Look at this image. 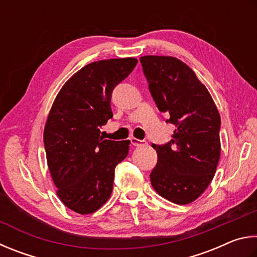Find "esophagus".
I'll return each mask as SVG.
<instances>
[{"label":"esophagus","mask_w":257,"mask_h":257,"mask_svg":"<svg viewBox=\"0 0 257 257\" xmlns=\"http://www.w3.org/2000/svg\"><path fill=\"white\" fill-rule=\"evenodd\" d=\"M130 140H131L132 146H134V147H145V146H147L146 140H139V139H137V138H131Z\"/></svg>","instance_id":"34e87169"}]
</instances>
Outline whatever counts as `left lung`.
<instances>
[{"mask_svg":"<svg viewBox=\"0 0 257 257\" xmlns=\"http://www.w3.org/2000/svg\"><path fill=\"white\" fill-rule=\"evenodd\" d=\"M140 62L157 107L176 127L168 143L152 145L158 161L151 184L173 203L188 204L206 190L217 169L219 111L205 85L181 60L147 55Z\"/></svg>","mask_w":257,"mask_h":257,"instance_id":"obj_1","label":"left lung"}]
</instances>
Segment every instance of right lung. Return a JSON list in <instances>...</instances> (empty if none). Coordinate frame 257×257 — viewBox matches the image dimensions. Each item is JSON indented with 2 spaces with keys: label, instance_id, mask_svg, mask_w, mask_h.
<instances>
[{
  "label": "right lung",
  "instance_id": "1",
  "mask_svg": "<svg viewBox=\"0 0 257 257\" xmlns=\"http://www.w3.org/2000/svg\"><path fill=\"white\" fill-rule=\"evenodd\" d=\"M137 63L134 57L90 63L53 102L44 130L47 165L58 197L76 213H92L106 203L115 167L128 154V140H103L100 127L112 117V90Z\"/></svg>",
  "mask_w": 257,
  "mask_h": 257
}]
</instances>
